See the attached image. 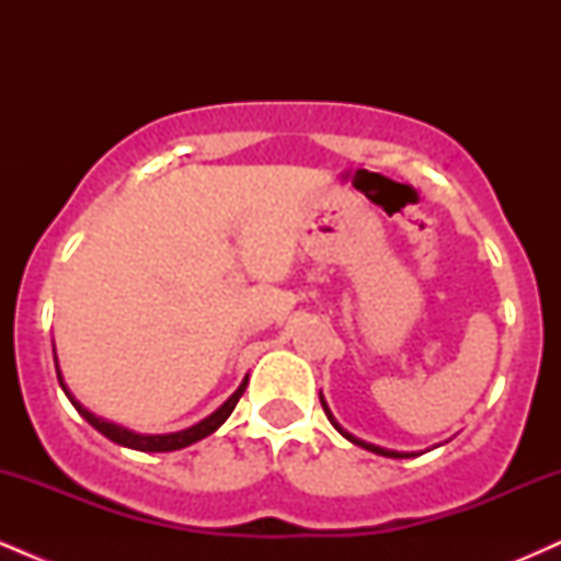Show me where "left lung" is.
Instances as JSON below:
<instances>
[{"mask_svg": "<svg viewBox=\"0 0 561 561\" xmlns=\"http://www.w3.org/2000/svg\"><path fill=\"white\" fill-rule=\"evenodd\" d=\"M319 398H321V396H319ZM321 405H324V414H327V420H330V422L334 424V430H337L340 435H345L347 440H351V443H356V446H362V448H366V450H371V454H379V456H390V459H409V456H414V454H398V450H388V448H379V446H371V443H364V440H358V437H353L351 433H345V430L340 427L337 422H334V416H332L330 405H327L324 398H321Z\"/></svg>", "mask_w": 561, "mask_h": 561, "instance_id": "8db88e82", "label": "left lung"}]
</instances>
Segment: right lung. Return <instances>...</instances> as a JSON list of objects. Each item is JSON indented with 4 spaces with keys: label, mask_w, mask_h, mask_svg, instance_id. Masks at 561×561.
<instances>
[{
    "label": "right lung",
    "mask_w": 561,
    "mask_h": 561,
    "mask_svg": "<svg viewBox=\"0 0 561 561\" xmlns=\"http://www.w3.org/2000/svg\"><path fill=\"white\" fill-rule=\"evenodd\" d=\"M55 366H57V364H55ZM57 379H60L62 390H66V396L70 398V403L76 405V411H79L83 420L92 424L94 430H100L102 435L111 437V440L118 443V446H126V448H134V450H147V454H163V450L186 448V446H192V443H197V440H203V437H208L210 433H216V430L221 427V424L229 420V414H231V411H234V405H237V401H240V398H242L244 388H248V377H244V382H242L240 388H237L234 392H231L229 401L224 403L221 409H216L214 414L208 416V420L192 424L190 430H182V433H171V435H139V433H131V430H126V427H118V424H113V422L100 420V416H94L92 411L83 409V405H81L79 401H76L73 396H70L68 388H66V382H62L60 366H57Z\"/></svg>",
    "instance_id": "obj_1"
}]
</instances>
